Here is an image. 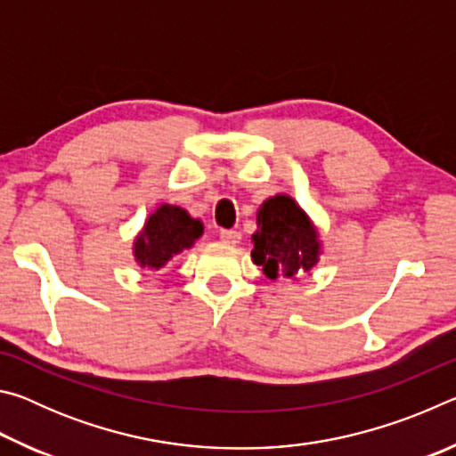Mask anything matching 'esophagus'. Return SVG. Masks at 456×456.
<instances>
[{
  "label": "esophagus",
  "mask_w": 456,
  "mask_h": 456,
  "mask_svg": "<svg viewBox=\"0 0 456 456\" xmlns=\"http://www.w3.org/2000/svg\"><path fill=\"white\" fill-rule=\"evenodd\" d=\"M219 237L225 245H237L241 241V233H239V231H221Z\"/></svg>",
  "instance_id": "obj_1"
}]
</instances>
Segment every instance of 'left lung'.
<instances>
[{
    "label": "left lung",
    "instance_id": "obj_1",
    "mask_svg": "<svg viewBox=\"0 0 456 456\" xmlns=\"http://www.w3.org/2000/svg\"><path fill=\"white\" fill-rule=\"evenodd\" d=\"M251 259L272 281H296L318 265L320 231L302 207L285 192L265 199L257 209V231L251 235Z\"/></svg>",
    "mask_w": 456,
    "mask_h": 456
}]
</instances>
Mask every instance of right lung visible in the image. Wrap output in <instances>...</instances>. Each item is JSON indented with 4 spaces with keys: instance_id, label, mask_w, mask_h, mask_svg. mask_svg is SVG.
<instances>
[{
    "instance_id": "obj_1",
    "label": "right lung",
    "mask_w": 456,
    "mask_h": 456,
    "mask_svg": "<svg viewBox=\"0 0 456 456\" xmlns=\"http://www.w3.org/2000/svg\"><path fill=\"white\" fill-rule=\"evenodd\" d=\"M203 223L191 217L187 209L179 205L160 203L149 217L133 241L134 261L142 269L159 272L181 256L192 249L197 239L203 235Z\"/></svg>"
}]
</instances>
